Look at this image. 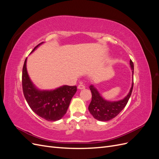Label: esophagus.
<instances>
[{
    "label": "esophagus",
    "mask_w": 159,
    "mask_h": 159,
    "mask_svg": "<svg viewBox=\"0 0 159 159\" xmlns=\"http://www.w3.org/2000/svg\"><path fill=\"white\" fill-rule=\"evenodd\" d=\"M78 88L79 89H84L85 88V86L84 84H80V85H78Z\"/></svg>",
    "instance_id": "1"
}]
</instances>
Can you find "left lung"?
Here are the masks:
<instances>
[{"label":"left lung","mask_w":159,"mask_h":159,"mask_svg":"<svg viewBox=\"0 0 159 159\" xmlns=\"http://www.w3.org/2000/svg\"><path fill=\"white\" fill-rule=\"evenodd\" d=\"M130 65H131V70H133V76L134 64L131 60H130ZM89 88L91 95H92L91 102L88 107L90 113L93 115L95 119L99 120V121H107L116 117L126 106L132 93L133 80L132 87L128 95L123 99L118 101V102H108V101L105 100L93 85H90Z\"/></svg>","instance_id":"1"}]
</instances>
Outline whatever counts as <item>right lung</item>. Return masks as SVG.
Segmentation results:
<instances>
[{
    "instance_id": "1",
    "label": "right lung",
    "mask_w": 159,
    "mask_h": 159,
    "mask_svg": "<svg viewBox=\"0 0 159 159\" xmlns=\"http://www.w3.org/2000/svg\"><path fill=\"white\" fill-rule=\"evenodd\" d=\"M42 43L37 45L32 52ZM26 59L22 68V85L23 93L28 105L42 118L49 121H57L67 112L77 87L64 85L52 91L38 90L32 83L27 73Z\"/></svg>"
}]
</instances>
